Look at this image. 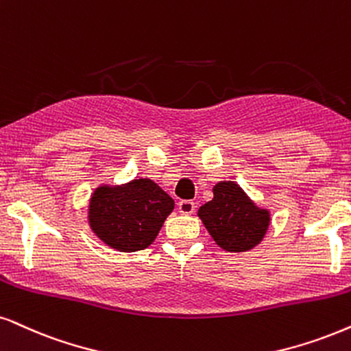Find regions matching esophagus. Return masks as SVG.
<instances>
[{
  "label": "esophagus",
  "mask_w": 351,
  "mask_h": 351,
  "mask_svg": "<svg viewBox=\"0 0 351 351\" xmlns=\"http://www.w3.org/2000/svg\"><path fill=\"white\" fill-rule=\"evenodd\" d=\"M194 208H196V204H194L193 201H180L178 202V210L181 212V214H193Z\"/></svg>",
  "instance_id": "obj_1"
}]
</instances>
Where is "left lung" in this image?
Returning <instances> with one entry per match:
<instances>
[{
	"label": "left lung",
	"mask_w": 351,
	"mask_h": 351,
	"mask_svg": "<svg viewBox=\"0 0 351 351\" xmlns=\"http://www.w3.org/2000/svg\"><path fill=\"white\" fill-rule=\"evenodd\" d=\"M199 219L221 250L241 252L263 241L270 214L259 208L233 181L214 186V199L199 208Z\"/></svg>",
	"instance_id": "left-lung-1"
}]
</instances>
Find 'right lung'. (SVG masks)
Instances as JSON below:
<instances>
[{"label": "right lung", "instance_id": "right-lung-1", "mask_svg": "<svg viewBox=\"0 0 351 351\" xmlns=\"http://www.w3.org/2000/svg\"><path fill=\"white\" fill-rule=\"evenodd\" d=\"M173 207L175 201L149 178L100 186L88 204V225L105 245L134 252L152 245Z\"/></svg>", "mask_w": 351, "mask_h": 351}]
</instances>
